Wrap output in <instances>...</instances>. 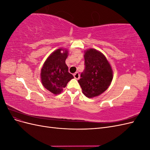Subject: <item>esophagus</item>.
I'll use <instances>...</instances> for the list:
<instances>
[{"label": "esophagus", "instance_id": "obj_1", "mask_svg": "<svg viewBox=\"0 0 150 150\" xmlns=\"http://www.w3.org/2000/svg\"><path fill=\"white\" fill-rule=\"evenodd\" d=\"M74 77L75 79H78L79 78V72H76V73H74Z\"/></svg>", "mask_w": 150, "mask_h": 150}]
</instances>
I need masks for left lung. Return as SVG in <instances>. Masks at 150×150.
<instances>
[{"instance_id":"8db88e82","label":"left lung","mask_w":150,"mask_h":150,"mask_svg":"<svg viewBox=\"0 0 150 150\" xmlns=\"http://www.w3.org/2000/svg\"><path fill=\"white\" fill-rule=\"evenodd\" d=\"M84 66L78 83L86 97L98 96L105 91L111 83V67L106 57L94 49L85 52Z\"/></svg>"}]
</instances>
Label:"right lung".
<instances>
[{"mask_svg": "<svg viewBox=\"0 0 150 150\" xmlns=\"http://www.w3.org/2000/svg\"><path fill=\"white\" fill-rule=\"evenodd\" d=\"M62 50L57 49L48 57L40 73L43 86L54 94L61 93L68 82L74 78V76L68 72V67L65 62L68 51L66 50L62 53Z\"/></svg>", "mask_w": 150, "mask_h": 150, "instance_id": "add662e5", "label": "right lung"}]
</instances>
